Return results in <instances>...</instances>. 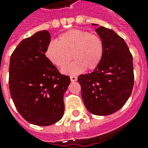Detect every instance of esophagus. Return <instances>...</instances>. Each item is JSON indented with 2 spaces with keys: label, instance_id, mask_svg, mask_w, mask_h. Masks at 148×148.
<instances>
[{
  "label": "esophagus",
  "instance_id": "esophagus-1",
  "mask_svg": "<svg viewBox=\"0 0 148 148\" xmlns=\"http://www.w3.org/2000/svg\"><path fill=\"white\" fill-rule=\"evenodd\" d=\"M77 80V77L76 76H71V82H76Z\"/></svg>",
  "mask_w": 148,
  "mask_h": 148
}]
</instances>
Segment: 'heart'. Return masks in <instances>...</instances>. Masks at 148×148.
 <instances>
[{
  "label": "heart",
  "mask_w": 148,
  "mask_h": 148,
  "mask_svg": "<svg viewBox=\"0 0 148 148\" xmlns=\"http://www.w3.org/2000/svg\"><path fill=\"white\" fill-rule=\"evenodd\" d=\"M57 42H51L45 51L47 58L59 69L75 61L62 71L64 74H79L86 68L93 71L104 58L105 44L101 37L82 29H71L61 34Z\"/></svg>",
  "instance_id": "obj_1"
}]
</instances>
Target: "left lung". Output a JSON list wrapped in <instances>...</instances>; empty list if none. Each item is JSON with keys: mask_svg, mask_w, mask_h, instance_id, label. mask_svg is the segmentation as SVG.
Segmentation results:
<instances>
[{"mask_svg": "<svg viewBox=\"0 0 148 148\" xmlns=\"http://www.w3.org/2000/svg\"><path fill=\"white\" fill-rule=\"evenodd\" d=\"M96 32L105 44L103 60L92 73L81 74L77 81L88 111L106 116L121 109L132 94L133 59L127 43L114 31L101 26Z\"/></svg>", "mask_w": 148, "mask_h": 148, "instance_id": "8db88e82", "label": "left lung"}]
</instances>
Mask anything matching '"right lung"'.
Masks as SVG:
<instances>
[{"instance_id": "obj_1", "label": "right lung", "mask_w": 148, "mask_h": 148, "mask_svg": "<svg viewBox=\"0 0 148 148\" xmlns=\"http://www.w3.org/2000/svg\"><path fill=\"white\" fill-rule=\"evenodd\" d=\"M51 42L47 31L23 39L12 52L9 63V90L20 114L31 124L48 126L64 113L63 95L71 78L59 73L47 58Z\"/></svg>"}]
</instances>
